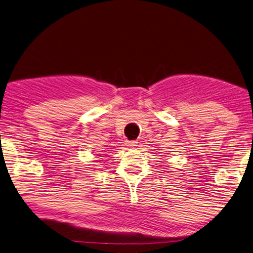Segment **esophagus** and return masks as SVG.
I'll return each instance as SVG.
<instances>
[{"label": "esophagus", "mask_w": 253, "mask_h": 253, "mask_svg": "<svg viewBox=\"0 0 253 253\" xmlns=\"http://www.w3.org/2000/svg\"><path fill=\"white\" fill-rule=\"evenodd\" d=\"M126 146L127 147H131V148H133V147H135L136 146V141H134V140H126Z\"/></svg>", "instance_id": "obj_1"}]
</instances>
